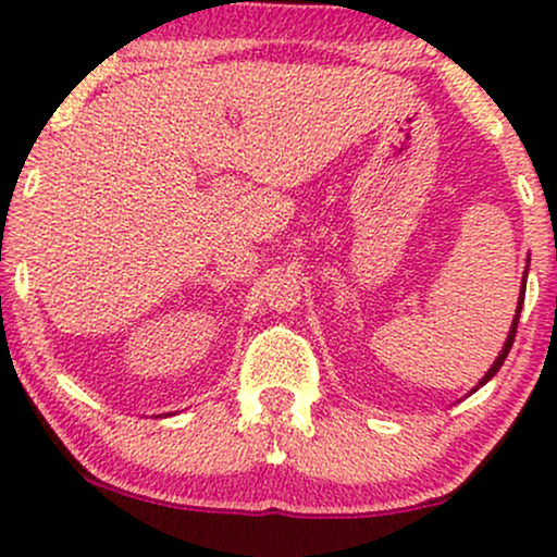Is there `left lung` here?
I'll use <instances>...</instances> for the list:
<instances>
[{"label":"left lung","mask_w":557,"mask_h":557,"mask_svg":"<svg viewBox=\"0 0 557 557\" xmlns=\"http://www.w3.org/2000/svg\"><path fill=\"white\" fill-rule=\"evenodd\" d=\"M527 273H529V260H527ZM527 273H524V284H521V292H519V305H516V315H513V323H511V331H508V338H506V344H503V349H500V355L495 357V362L490 364V370L485 372V375H482V381L476 383V388H480V385H485L487 381H493V375L495 372L500 370V364L506 362V357H508V351H511V346H513V338H516V325H519V315H521V305H524V294H527ZM474 388V391H476Z\"/></svg>","instance_id":"obj_1"}]
</instances>
